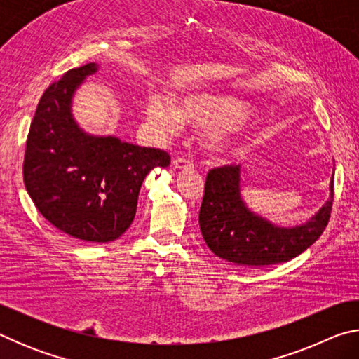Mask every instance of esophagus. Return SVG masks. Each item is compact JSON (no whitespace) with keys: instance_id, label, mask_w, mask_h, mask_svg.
Masks as SVG:
<instances>
[{"instance_id":"34e87169","label":"esophagus","mask_w":359,"mask_h":359,"mask_svg":"<svg viewBox=\"0 0 359 359\" xmlns=\"http://www.w3.org/2000/svg\"><path fill=\"white\" fill-rule=\"evenodd\" d=\"M172 168L179 169V171H184V169H191L193 165L188 160H185V158H174Z\"/></svg>"}]
</instances>
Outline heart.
I'll use <instances>...</instances> for the list:
<instances>
[{
    "label": "heart",
    "instance_id": "heart-1",
    "mask_svg": "<svg viewBox=\"0 0 359 359\" xmlns=\"http://www.w3.org/2000/svg\"><path fill=\"white\" fill-rule=\"evenodd\" d=\"M253 107L248 101L226 93H196L180 100L150 92L144 101V117L151 130L171 135L182 128L184 121L208 128L204 149L215 160H229L239 154L247 142V120Z\"/></svg>",
    "mask_w": 359,
    "mask_h": 359
}]
</instances>
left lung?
Listing matches in <instances>:
<instances>
[{
	"instance_id": "1",
	"label": "left lung",
	"mask_w": 359,
	"mask_h": 359,
	"mask_svg": "<svg viewBox=\"0 0 359 359\" xmlns=\"http://www.w3.org/2000/svg\"><path fill=\"white\" fill-rule=\"evenodd\" d=\"M244 182L241 166L217 168L208 174L199 228L218 258L253 267L285 263L307 250L325 231L332 208L334 174L326 203L296 226H278L248 208L242 196Z\"/></svg>"
}]
</instances>
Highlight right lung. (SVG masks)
<instances>
[{
	"mask_svg": "<svg viewBox=\"0 0 359 359\" xmlns=\"http://www.w3.org/2000/svg\"><path fill=\"white\" fill-rule=\"evenodd\" d=\"M98 63L71 69L52 83L29 126L23 182L38 210L62 233L83 242L118 239L135 220L144 179L169 166V155L112 135H90L72 114V100Z\"/></svg>",
	"mask_w": 359,
	"mask_h": 359,
	"instance_id": "add662e5",
	"label": "right lung"
}]
</instances>
